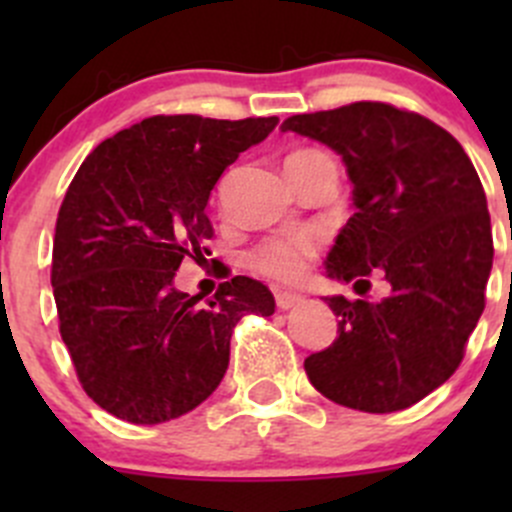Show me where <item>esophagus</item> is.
I'll return each mask as SVG.
<instances>
[{
    "label": "esophagus",
    "instance_id": "esophagus-1",
    "mask_svg": "<svg viewBox=\"0 0 512 512\" xmlns=\"http://www.w3.org/2000/svg\"><path fill=\"white\" fill-rule=\"evenodd\" d=\"M302 294H294V292H275V302H277V307L280 309H292V307H297L299 302H302Z\"/></svg>",
    "mask_w": 512,
    "mask_h": 512
}]
</instances>
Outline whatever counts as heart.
<instances>
[{"instance_id":"1","label":"heart","mask_w":512,"mask_h":512,"mask_svg":"<svg viewBox=\"0 0 512 512\" xmlns=\"http://www.w3.org/2000/svg\"><path fill=\"white\" fill-rule=\"evenodd\" d=\"M317 252L319 245L312 235H287L262 242L260 247L250 252L247 262H250L252 270L272 277V280L297 282L307 275Z\"/></svg>"}]
</instances>
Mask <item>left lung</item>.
I'll use <instances>...</instances> for the list:
<instances>
[{
  "instance_id": "1",
  "label": "left lung",
  "mask_w": 512,
  "mask_h": 512,
  "mask_svg": "<svg viewBox=\"0 0 512 512\" xmlns=\"http://www.w3.org/2000/svg\"><path fill=\"white\" fill-rule=\"evenodd\" d=\"M342 156L354 215L327 277L384 299L327 297L337 339L304 359L319 394L366 414L414 406L451 379L485 307L493 232L483 185L461 143L418 113L379 101L282 123Z\"/></svg>"
}]
</instances>
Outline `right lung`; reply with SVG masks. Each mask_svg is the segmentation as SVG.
I'll return each instance as SVG.
<instances>
[{"mask_svg": "<svg viewBox=\"0 0 512 512\" xmlns=\"http://www.w3.org/2000/svg\"><path fill=\"white\" fill-rule=\"evenodd\" d=\"M280 118L151 116L89 153L56 218L51 287L81 386L138 426L203 404L230 364L242 314L270 317L262 282L232 277L208 304L175 289L185 257L210 255V190Z\"/></svg>", "mask_w": 512, "mask_h": 512, "instance_id": "1", "label": "right lung"}]
</instances>
